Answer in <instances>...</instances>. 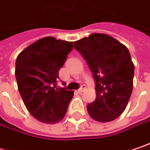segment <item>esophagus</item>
Instances as JSON below:
<instances>
[{
    "mask_svg": "<svg viewBox=\"0 0 150 150\" xmlns=\"http://www.w3.org/2000/svg\"><path fill=\"white\" fill-rule=\"evenodd\" d=\"M84 90H85V86L84 85H82V86H81V87L78 89V93H83Z\"/></svg>",
    "mask_w": 150,
    "mask_h": 150,
    "instance_id": "obj_1",
    "label": "esophagus"
}]
</instances>
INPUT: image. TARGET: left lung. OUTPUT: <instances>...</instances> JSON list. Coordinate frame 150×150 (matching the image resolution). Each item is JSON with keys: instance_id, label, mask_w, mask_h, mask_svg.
Wrapping results in <instances>:
<instances>
[{"instance_id": "left-lung-1", "label": "left lung", "mask_w": 150, "mask_h": 150, "mask_svg": "<svg viewBox=\"0 0 150 150\" xmlns=\"http://www.w3.org/2000/svg\"><path fill=\"white\" fill-rule=\"evenodd\" d=\"M96 83V99L86 108L97 121L116 119L125 110L133 86L134 65L128 49L105 34H92L74 42Z\"/></svg>"}]
</instances>
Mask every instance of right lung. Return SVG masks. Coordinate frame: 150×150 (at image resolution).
<instances>
[{
  "label": "right lung",
  "instance_id": "1",
  "mask_svg": "<svg viewBox=\"0 0 150 150\" xmlns=\"http://www.w3.org/2000/svg\"><path fill=\"white\" fill-rule=\"evenodd\" d=\"M72 49L73 42L48 36L34 42L17 57L18 91L28 111L40 122L57 123L66 114L74 91L57 88V80Z\"/></svg>",
  "mask_w": 150,
  "mask_h": 150
}]
</instances>
